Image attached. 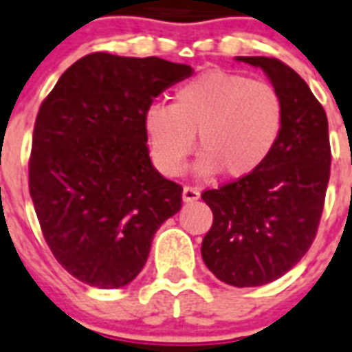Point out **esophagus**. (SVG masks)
<instances>
[{"mask_svg": "<svg viewBox=\"0 0 352 352\" xmlns=\"http://www.w3.org/2000/svg\"><path fill=\"white\" fill-rule=\"evenodd\" d=\"M199 197H201L199 188H195V186H184V190H182V199H184V202H193Z\"/></svg>", "mask_w": 352, "mask_h": 352, "instance_id": "34e87169", "label": "esophagus"}]
</instances>
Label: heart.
I'll list each match as a JSON object with an SVG mask.
<instances>
[{"label":"heart","instance_id":"1","mask_svg":"<svg viewBox=\"0 0 352 352\" xmlns=\"http://www.w3.org/2000/svg\"><path fill=\"white\" fill-rule=\"evenodd\" d=\"M284 128V101L271 82L208 70L175 88L170 104L144 113L151 159L164 175H179L193 150L199 171L244 179L271 155Z\"/></svg>","mask_w":352,"mask_h":352}]
</instances>
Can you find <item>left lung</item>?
Returning <instances> with one entry per match:
<instances>
[{"label": "left lung", "mask_w": 352, "mask_h": 352, "mask_svg": "<svg viewBox=\"0 0 352 352\" xmlns=\"http://www.w3.org/2000/svg\"><path fill=\"white\" fill-rule=\"evenodd\" d=\"M270 76L284 101V128L251 175L202 191L213 224L202 260L219 280L256 287L280 278L307 253L331 175L329 126L307 82L276 57H239Z\"/></svg>", "instance_id": "obj_1"}]
</instances>
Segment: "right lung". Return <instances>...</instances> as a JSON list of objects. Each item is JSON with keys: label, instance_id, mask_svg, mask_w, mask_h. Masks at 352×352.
<instances>
[{"label": "right lung", "instance_id": "obj_1", "mask_svg": "<svg viewBox=\"0 0 352 352\" xmlns=\"http://www.w3.org/2000/svg\"><path fill=\"white\" fill-rule=\"evenodd\" d=\"M190 76L188 65L161 57L94 52L41 102L28 190L52 255L85 284H130L155 231L181 210L182 186L151 166L144 113Z\"/></svg>", "mask_w": 352, "mask_h": 352}]
</instances>
